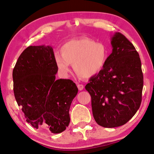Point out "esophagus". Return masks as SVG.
Returning a JSON list of instances; mask_svg holds the SVG:
<instances>
[{
  "label": "esophagus",
  "instance_id": "34e87169",
  "mask_svg": "<svg viewBox=\"0 0 154 154\" xmlns=\"http://www.w3.org/2000/svg\"><path fill=\"white\" fill-rule=\"evenodd\" d=\"M77 88H78V89H79V90H82L83 88H84V86H83V85H82V84H78L77 85Z\"/></svg>",
  "mask_w": 154,
  "mask_h": 154
}]
</instances>
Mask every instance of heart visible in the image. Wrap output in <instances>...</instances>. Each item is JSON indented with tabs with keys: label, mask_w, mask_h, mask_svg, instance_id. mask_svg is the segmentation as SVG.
Here are the masks:
<instances>
[{
	"label": "heart",
	"mask_w": 154,
	"mask_h": 154,
	"mask_svg": "<svg viewBox=\"0 0 154 154\" xmlns=\"http://www.w3.org/2000/svg\"><path fill=\"white\" fill-rule=\"evenodd\" d=\"M61 55H56L55 62L59 73L66 77L70 64L79 76L90 78L103 69L108 59L106 46L88 38H74L66 41L60 48Z\"/></svg>",
	"instance_id": "heart-1"
}]
</instances>
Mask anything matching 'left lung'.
Segmentation results:
<instances>
[{"label":"left lung","mask_w":154,"mask_h":154,"mask_svg":"<svg viewBox=\"0 0 154 154\" xmlns=\"http://www.w3.org/2000/svg\"><path fill=\"white\" fill-rule=\"evenodd\" d=\"M111 39L113 49L105 66L85 85L94 118L105 128L122 126L134 116L143 87L141 62L134 45L120 32Z\"/></svg>","instance_id":"1"}]
</instances>
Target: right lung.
Listing matches in <instances>:
<instances>
[{
  "mask_svg": "<svg viewBox=\"0 0 154 154\" xmlns=\"http://www.w3.org/2000/svg\"><path fill=\"white\" fill-rule=\"evenodd\" d=\"M58 69L51 46H29L13 71L14 92L28 123L60 133L70 123L69 109L78 88L71 79H56Z\"/></svg>",
  "mask_w": 154,
  "mask_h": 154,
  "instance_id": "right-lung-1",
  "label": "right lung"
}]
</instances>
